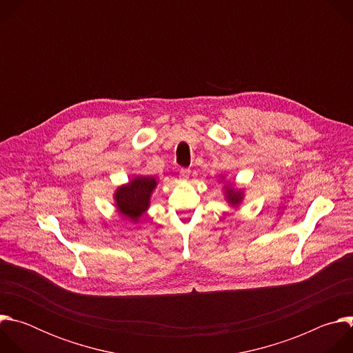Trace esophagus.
Instances as JSON below:
<instances>
[{"label": "esophagus", "instance_id": "34e87169", "mask_svg": "<svg viewBox=\"0 0 353 353\" xmlns=\"http://www.w3.org/2000/svg\"><path fill=\"white\" fill-rule=\"evenodd\" d=\"M190 173H191V170L190 169H180V177L183 179V180H187L188 177H190Z\"/></svg>", "mask_w": 353, "mask_h": 353}]
</instances>
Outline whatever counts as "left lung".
Instances as JSON below:
<instances>
[{
  "instance_id": "1",
  "label": "left lung",
  "mask_w": 353,
  "mask_h": 353,
  "mask_svg": "<svg viewBox=\"0 0 353 353\" xmlns=\"http://www.w3.org/2000/svg\"><path fill=\"white\" fill-rule=\"evenodd\" d=\"M226 198H228V201H229L230 204L237 205V204H240V201L243 199V194H241L240 190L234 191L232 187H229L228 191H226Z\"/></svg>"
}]
</instances>
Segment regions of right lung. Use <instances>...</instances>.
<instances>
[{"mask_svg": "<svg viewBox=\"0 0 353 353\" xmlns=\"http://www.w3.org/2000/svg\"><path fill=\"white\" fill-rule=\"evenodd\" d=\"M157 187L154 177H135L128 184L119 187L114 194L117 210L131 221H138L149 207L150 194Z\"/></svg>", "mask_w": 353, "mask_h": 353, "instance_id": "obj_1", "label": "right lung"}]
</instances>
